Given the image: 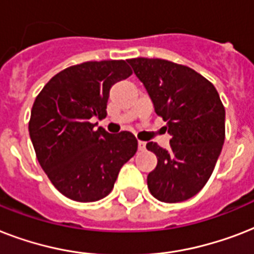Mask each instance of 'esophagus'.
Returning <instances> with one entry per match:
<instances>
[{
  "mask_svg": "<svg viewBox=\"0 0 254 254\" xmlns=\"http://www.w3.org/2000/svg\"><path fill=\"white\" fill-rule=\"evenodd\" d=\"M146 149V142H143V141H138V150H145Z\"/></svg>",
  "mask_w": 254,
  "mask_h": 254,
  "instance_id": "obj_1",
  "label": "esophagus"
}]
</instances>
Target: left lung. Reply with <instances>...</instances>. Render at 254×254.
<instances>
[{
  "label": "left lung",
  "instance_id": "8db88e82",
  "mask_svg": "<svg viewBox=\"0 0 254 254\" xmlns=\"http://www.w3.org/2000/svg\"><path fill=\"white\" fill-rule=\"evenodd\" d=\"M166 121L170 149L147 142L158 163L147 175L151 195L165 203L195 196L211 177L225 138V109L212 83L165 59H127Z\"/></svg>",
  "mask_w": 254,
  "mask_h": 254
}]
</instances>
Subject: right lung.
I'll use <instances>...</instances> for the list:
<instances>
[{
  "mask_svg": "<svg viewBox=\"0 0 254 254\" xmlns=\"http://www.w3.org/2000/svg\"><path fill=\"white\" fill-rule=\"evenodd\" d=\"M130 75L125 61L85 62L57 73L34 101L29 133L38 162L68 199L105 197L135 154L138 142L130 131L111 134L92 124L107 117L112 85Z\"/></svg>",
  "mask_w": 254,
  "mask_h": 254,
  "instance_id": "1",
  "label": "right lung"
}]
</instances>
